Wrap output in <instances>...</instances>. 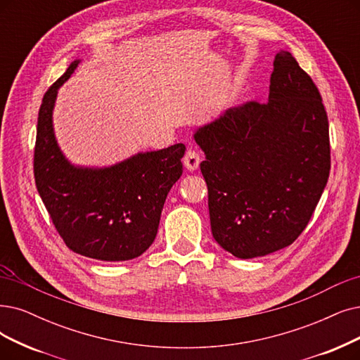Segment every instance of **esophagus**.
<instances>
[{
	"label": "esophagus",
	"mask_w": 360,
	"mask_h": 360,
	"mask_svg": "<svg viewBox=\"0 0 360 360\" xmlns=\"http://www.w3.org/2000/svg\"><path fill=\"white\" fill-rule=\"evenodd\" d=\"M183 164L189 171H195L199 167V164H200L199 153L195 149H188V152L184 153Z\"/></svg>",
	"instance_id": "esophagus-1"
}]
</instances>
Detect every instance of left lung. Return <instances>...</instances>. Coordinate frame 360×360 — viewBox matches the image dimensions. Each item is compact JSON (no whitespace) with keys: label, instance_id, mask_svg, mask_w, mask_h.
Here are the masks:
<instances>
[{"label":"left lung","instance_id":"8db88e82","mask_svg":"<svg viewBox=\"0 0 360 360\" xmlns=\"http://www.w3.org/2000/svg\"><path fill=\"white\" fill-rule=\"evenodd\" d=\"M211 232L238 258L275 252L306 229L330 169L321 93L291 53L275 56L269 102L230 108L200 127Z\"/></svg>","mask_w":360,"mask_h":360}]
</instances>
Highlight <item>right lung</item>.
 <instances>
[{"label":"right lung","instance_id":"add662e5","mask_svg":"<svg viewBox=\"0 0 360 360\" xmlns=\"http://www.w3.org/2000/svg\"><path fill=\"white\" fill-rule=\"evenodd\" d=\"M72 62L42 97L34 152L38 193L66 247L102 262H125L145 252L156 238L169 189L183 172L186 146L137 153L106 168L72 165L57 145L53 108Z\"/></svg>","mask_w":360,"mask_h":360}]
</instances>
